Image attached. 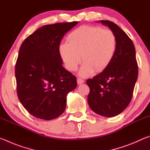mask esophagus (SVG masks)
I'll use <instances>...</instances> for the list:
<instances>
[{"mask_svg":"<svg viewBox=\"0 0 150 150\" xmlns=\"http://www.w3.org/2000/svg\"><path fill=\"white\" fill-rule=\"evenodd\" d=\"M85 82V81L83 79H81V77H78L77 78V83L78 85H80V84H82Z\"/></svg>","mask_w":150,"mask_h":150,"instance_id":"esophagus-1","label":"esophagus"}]
</instances>
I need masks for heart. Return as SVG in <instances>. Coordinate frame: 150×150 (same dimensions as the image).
Returning <instances> with one entry per match:
<instances>
[{
	"mask_svg": "<svg viewBox=\"0 0 150 150\" xmlns=\"http://www.w3.org/2000/svg\"><path fill=\"white\" fill-rule=\"evenodd\" d=\"M67 41L62 43L59 54L65 67L70 71L77 69L81 62L84 63L80 74L87 77L94 70L101 71L106 68L115 57L117 47L116 37L109 29L94 26H83L72 31Z\"/></svg>",
	"mask_w": 150,
	"mask_h": 150,
	"instance_id": "b5f03b06",
	"label": "heart"
}]
</instances>
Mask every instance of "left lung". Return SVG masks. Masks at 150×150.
I'll list each match as a JSON object with an SVG mask.
<instances>
[{
    "label": "left lung",
    "mask_w": 150,
    "mask_h": 150,
    "mask_svg": "<svg viewBox=\"0 0 150 150\" xmlns=\"http://www.w3.org/2000/svg\"><path fill=\"white\" fill-rule=\"evenodd\" d=\"M100 22L115 33L117 47L108 67L86 81L90 88L87 100L95 113L112 117L120 114L130 103L138 79V63L135 47L128 35L112 22Z\"/></svg>",
    "instance_id": "8db88e82"
}]
</instances>
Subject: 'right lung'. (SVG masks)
I'll use <instances>...</instances> for the list:
<instances>
[{
    "label": "right lung",
    "instance_id": "1",
    "mask_svg": "<svg viewBox=\"0 0 150 150\" xmlns=\"http://www.w3.org/2000/svg\"><path fill=\"white\" fill-rule=\"evenodd\" d=\"M77 23L42 26L20 47L15 66L17 95L35 117L50 120L62 115L67 94L77 87L75 76L62 66L59 47L65 33Z\"/></svg>",
    "mask_w": 150,
    "mask_h": 150
}]
</instances>
